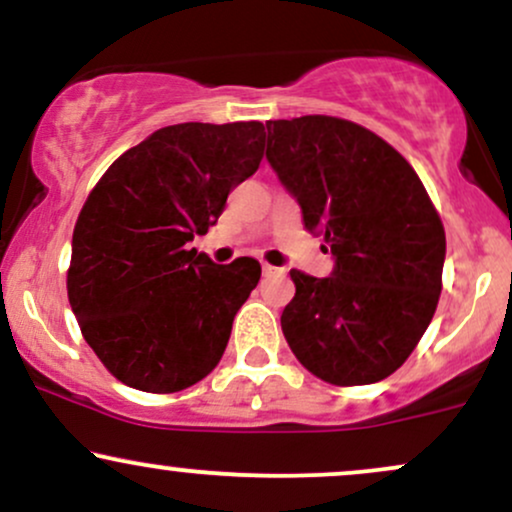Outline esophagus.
<instances>
[{"label": "esophagus", "mask_w": 512, "mask_h": 512, "mask_svg": "<svg viewBox=\"0 0 512 512\" xmlns=\"http://www.w3.org/2000/svg\"><path fill=\"white\" fill-rule=\"evenodd\" d=\"M262 272H264V276H272V274H281V269L272 267V264H262Z\"/></svg>", "instance_id": "obj_1"}]
</instances>
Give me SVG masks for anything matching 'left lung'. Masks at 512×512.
<instances>
[{"label": "left lung", "mask_w": 512, "mask_h": 512, "mask_svg": "<svg viewBox=\"0 0 512 512\" xmlns=\"http://www.w3.org/2000/svg\"><path fill=\"white\" fill-rule=\"evenodd\" d=\"M267 161L334 260L325 279L291 269L286 342L327 383H378L407 361L436 313L443 223L414 168L356 122H267Z\"/></svg>", "instance_id": "left-lung-1"}]
</instances>
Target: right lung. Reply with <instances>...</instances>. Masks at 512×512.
Returning <instances> with one entry per match:
<instances>
[{
  "label": "right lung",
  "mask_w": 512,
  "mask_h": 512,
  "mask_svg": "<svg viewBox=\"0 0 512 512\" xmlns=\"http://www.w3.org/2000/svg\"><path fill=\"white\" fill-rule=\"evenodd\" d=\"M262 122L158 129L105 170L72 238L67 293L84 339L117 380L180 392L221 361L260 281L252 257L216 264L190 243L260 168Z\"/></svg>",
  "instance_id": "add662e5"
}]
</instances>
